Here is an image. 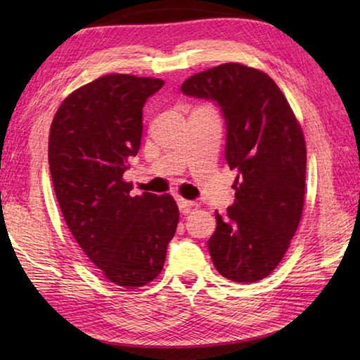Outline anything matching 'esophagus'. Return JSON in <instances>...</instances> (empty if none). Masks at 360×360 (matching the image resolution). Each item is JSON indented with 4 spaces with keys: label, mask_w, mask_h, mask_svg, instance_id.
<instances>
[{
    "label": "esophagus",
    "mask_w": 360,
    "mask_h": 360,
    "mask_svg": "<svg viewBox=\"0 0 360 360\" xmlns=\"http://www.w3.org/2000/svg\"><path fill=\"white\" fill-rule=\"evenodd\" d=\"M176 202H178V207L182 210V212H188L190 209L193 207V201H188V200H184V198H181V196H178L176 198Z\"/></svg>",
    "instance_id": "34e87169"
}]
</instances>
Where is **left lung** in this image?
Returning a JSON list of instances; mask_svg holds the SVG:
<instances>
[{"label": "left lung", "mask_w": 360, "mask_h": 360, "mask_svg": "<svg viewBox=\"0 0 360 360\" xmlns=\"http://www.w3.org/2000/svg\"><path fill=\"white\" fill-rule=\"evenodd\" d=\"M186 96L213 101L226 120V160L236 168L235 202L207 241L223 277L254 283L285 257L300 223L307 143L292 110L269 75L224 63L182 83Z\"/></svg>", "instance_id": "obj_1"}]
</instances>
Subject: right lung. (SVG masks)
Segmentation results:
<instances>
[{
    "instance_id": "add662e5",
    "label": "right lung",
    "mask_w": 360,
    "mask_h": 360,
    "mask_svg": "<svg viewBox=\"0 0 360 360\" xmlns=\"http://www.w3.org/2000/svg\"><path fill=\"white\" fill-rule=\"evenodd\" d=\"M164 80L110 74L75 89L49 133V170L68 227L106 280L134 289L160 274L179 210L170 195L131 196L124 181L142 139V108Z\"/></svg>"
}]
</instances>
